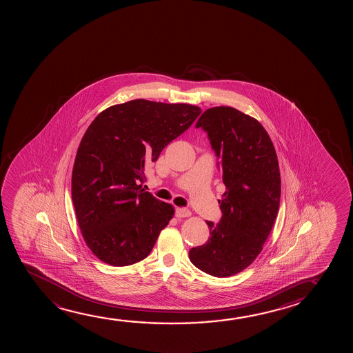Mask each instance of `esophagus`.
Returning a JSON list of instances; mask_svg holds the SVG:
<instances>
[{"mask_svg": "<svg viewBox=\"0 0 353 353\" xmlns=\"http://www.w3.org/2000/svg\"><path fill=\"white\" fill-rule=\"evenodd\" d=\"M190 216V211L188 208H176V217L177 218H185Z\"/></svg>", "mask_w": 353, "mask_h": 353, "instance_id": "34e87169", "label": "esophagus"}]
</instances>
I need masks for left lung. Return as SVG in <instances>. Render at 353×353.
Returning <instances> with one entry per match:
<instances>
[{"label":"left lung","mask_w":353,"mask_h":353,"mask_svg":"<svg viewBox=\"0 0 353 353\" xmlns=\"http://www.w3.org/2000/svg\"><path fill=\"white\" fill-rule=\"evenodd\" d=\"M195 128L206 131L222 170V218L208 223V241L189 259L208 275L228 277L251 265L263 250L280 208L279 160L261 123L232 107L208 108Z\"/></svg>","instance_id":"1"}]
</instances>
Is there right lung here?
<instances>
[{"label":"right lung","mask_w":353,"mask_h":353,"mask_svg":"<svg viewBox=\"0 0 353 353\" xmlns=\"http://www.w3.org/2000/svg\"><path fill=\"white\" fill-rule=\"evenodd\" d=\"M200 113L188 103L137 99L108 107L89 125L73 164L72 201L100 261L126 266L150 254L174 210L142 189L145 168Z\"/></svg>","instance_id":"obj_1"}]
</instances>
